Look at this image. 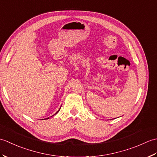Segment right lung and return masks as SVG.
Here are the masks:
<instances>
[{
	"instance_id": "1",
	"label": "right lung",
	"mask_w": 157,
	"mask_h": 157,
	"mask_svg": "<svg viewBox=\"0 0 157 157\" xmlns=\"http://www.w3.org/2000/svg\"><path fill=\"white\" fill-rule=\"evenodd\" d=\"M59 110H60V109H59ZM59 111H57V112H56V113H55V114H56V113H58V112H59ZM46 119H49V117H48V118H46Z\"/></svg>"
}]
</instances>
